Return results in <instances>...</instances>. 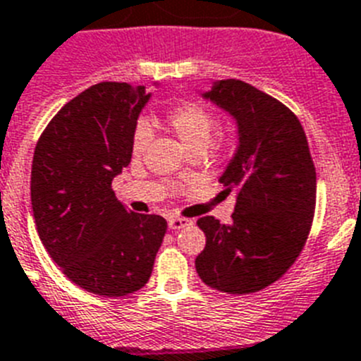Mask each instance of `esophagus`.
Here are the masks:
<instances>
[{"instance_id": "esophagus-1", "label": "esophagus", "mask_w": 361, "mask_h": 361, "mask_svg": "<svg viewBox=\"0 0 361 361\" xmlns=\"http://www.w3.org/2000/svg\"><path fill=\"white\" fill-rule=\"evenodd\" d=\"M192 225V219H187V217H169V228L171 230H181L185 226Z\"/></svg>"}]
</instances>
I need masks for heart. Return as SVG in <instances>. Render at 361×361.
I'll return each instance as SVG.
<instances>
[{
  "label": "heart",
  "mask_w": 361,
  "mask_h": 361,
  "mask_svg": "<svg viewBox=\"0 0 361 361\" xmlns=\"http://www.w3.org/2000/svg\"><path fill=\"white\" fill-rule=\"evenodd\" d=\"M165 124L181 140L188 152L201 151L209 147L212 133L216 129V116L204 104L196 100H181L173 104L165 111ZM152 131L149 122L140 120L136 122L131 135V154L140 158L149 147ZM237 144V133L233 129H225L217 135V145L223 151H232Z\"/></svg>",
  "instance_id": "obj_1"
}]
</instances>
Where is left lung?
Wrapping results in <instances>:
<instances>
[{"instance_id": "8db88e82", "label": "left lung", "mask_w": 361, "mask_h": 361, "mask_svg": "<svg viewBox=\"0 0 361 361\" xmlns=\"http://www.w3.org/2000/svg\"><path fill=\"white\" fill-rule=\"evenodd\" d=\"M203 97L237 120L239 147L219 178L237 201L230 225L197 219L207 245L196 271L223 293H255L279 281L306 245L317 204L313 158L297 115L252 84L219 80Z\"/></svg>"}]
</instances>
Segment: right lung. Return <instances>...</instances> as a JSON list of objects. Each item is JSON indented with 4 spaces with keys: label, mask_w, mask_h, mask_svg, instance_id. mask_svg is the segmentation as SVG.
<instances>
[{
    "label": "right lung",
    "mask_w": 361,
    "mask_h": 361,
    "mask_svg": "<svg viewBox=\"0 0 361 361\" xmlns=\"http://www.w3.org/2000/svg\"><path fill=\"white\" fill-rule=\"evenodd\" d=\"M149 97L128 82L87 87L50 120L34 151L39 239L73 284L100 297L144 288L167 232L164 217L131 212L111 188L131 161L133 129Z\"/></svg>",
    "instance_id": "obj_1"
}]
</instances>
